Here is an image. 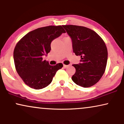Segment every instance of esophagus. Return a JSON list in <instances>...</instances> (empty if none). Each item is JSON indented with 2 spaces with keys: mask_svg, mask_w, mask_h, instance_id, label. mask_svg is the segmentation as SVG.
Segmentation results:
<instances>
[{
  "mask_svg": "<svg viewBox=\"0 0 124 124\" xmlns=\"http://www.w3.org/2000/svg\"><path fill=\"white\" fill-rule=\"evenodd\" d=\"M68 66V65H63V68H66Z\"/></svg>",
  "mask_w": 124,
  "mask_h": 124,
  "instance_id": "1",
  "label": "esophagus"
}]
</instances>
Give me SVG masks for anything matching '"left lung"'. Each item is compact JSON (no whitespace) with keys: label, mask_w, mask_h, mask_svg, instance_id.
Returning a JSON list of instances; mask_svg holds the SVG:
<instances>
[{"label":"left lung","mask_w":124,"mask_h":124,"mask_svg":"<svg viewBox=\"0 0 124 124\" xmlns=\"http://www.w3.org/2000/svg\"><path fill=\"white\" fill-rule=\"evenodd\" d=\"M72 41L73 52L80 56V63L71 78L77 85L90 87L101 79L106 68L108 51L103 39L92 29L85 26L62 25Z\"/></svg>","instance_id":"1"}]
</instances>
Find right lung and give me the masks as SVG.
<instances>
[{
  "label": "right lung",
  "mask_w": 124,
  "mask_h": 124,
  "mask_svg": "<svg viewBox=\"0 0 124 124\" xmlns=\"http://www.w3.org/2000/svg\"><path fill=\"white\" fill-rule=\"evenodd\" d=\"M63 33L62 26H47L28 33L17 43L14 52L16 70L26 85L39 90L50 85L63 64L51 66L42 56L51 50V42Z\"/></svg>",
  "instance_id": "obj_1"
}]
</instances>
